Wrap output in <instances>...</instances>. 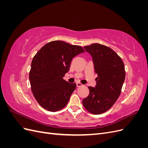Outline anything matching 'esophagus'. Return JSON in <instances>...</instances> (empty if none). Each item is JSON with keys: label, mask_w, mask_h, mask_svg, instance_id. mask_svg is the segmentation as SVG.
Returning <instances> with one entry per match:
<instances>
[{"label": "esophagus", "mask_w": 148, "mask_h": 148, "mask_svg": "<svg viewBox=\"0 0 148 148\" xmlns=\"http://www.w3.org/2000/svg\"><path fill=\"white\" fill-rule=\"evenodd\" d=\"M83 86V84H82L81 83H79V82H77V86L78 88L81 87V86Z\"/></svg>", "instance_id": "1"}]
</instances>
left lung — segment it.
I'll return each mask as SVG.
<instances>
[{
    "instance_id": "left-lung-1",
    "label": "left lung",
    "mask_w": 148,
    "mask_h": 148,
    "mask_svg": "<svg viewBox=\"0 0 148 148\" xmlns=\"http://www.w3.org/2000/svg\"><path fill=\"white\" fill-rule=\"evenodd\" d=\"M92 58L97 74L95 88L89 86V94L83 104L89 112L98 115L110 109L119 98L125 78L122 59L111 48L95 43L84 47Z\"/></svg>"
}]
</instances>
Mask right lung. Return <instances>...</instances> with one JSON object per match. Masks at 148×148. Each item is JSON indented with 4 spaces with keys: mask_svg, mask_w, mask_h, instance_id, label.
<instances>
[{
    "mask_svg": "<svg viewBox=\"0 0 148 148\" xmlns=\"http://www.w3.org/2000/svg\"><path fill=\"white\" fill-rule=\"evenodd\" d=\"M84 52L79 46L53 41L34 56L29 75L31 89L44 109L56 112L68 104L77 84L67 82L63 77L69 71L73 58Z\"/></svg>",
    "mask_w": 148,
    "mask_h": 148,
    "instance_id": "right-lung-1",
    "label": "right lung"
}]
</instances>
